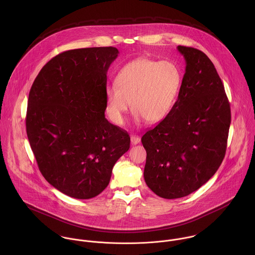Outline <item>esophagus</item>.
Here are the masks:
<instances>
[{"mask_svg":"<svg viewBox=\"0 0 255 255\" xmlns=\"http://www.w3.org/2000/svg\"><path fill=\"white\" fill-rule=\"evenodd\" d=\"M130 141L132 144H137L140 142V137L138 135L132 134V135H130Z\"/></svg>","mask_w":255,"mask_h":255,"instance_id":"esophagus-1","label":"esophagus"}]
</instances>
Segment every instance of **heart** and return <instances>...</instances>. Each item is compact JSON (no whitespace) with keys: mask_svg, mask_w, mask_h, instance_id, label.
<instances>
[{"mask_svg":"<svg viewBox=\"0 0 255 255\" xmlns=\"http://www.w3.org/2000/svg\"><path fill=\"white\" fill-rule=\"evenodd\" d=\"M182 82V71L172 61L133 60L119 71L116 86L106 87L107 113L115 124L123 125L131 102L137 121L144 119L149 124L158 123L174 107Z\"/></svg>","mask_w":255,"mask_h":255,"instance_id":"heart-1","label":"heart"}]
</instances>
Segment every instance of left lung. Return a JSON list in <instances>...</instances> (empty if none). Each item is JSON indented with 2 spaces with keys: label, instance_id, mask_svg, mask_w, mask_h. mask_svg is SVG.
<instances>
[{
  "label": "left lung",
  "instance_id": "8db88e82",
  "mask_svg": "<svg viewBox=\"0 0 255 255\" xmlns=\"http://www.w3.org/2000/svg\"><path fill=\"white\" fill-rule=\"evenodd\" d=\"M178 50L186 63L178 100L141 138L146 184L166 199L186 196L214 176L231 125L230 103L213 63L198 49Z\"/></svg>",
  "mask_w": 255,
  "mask_h": 255
}]
</instances>
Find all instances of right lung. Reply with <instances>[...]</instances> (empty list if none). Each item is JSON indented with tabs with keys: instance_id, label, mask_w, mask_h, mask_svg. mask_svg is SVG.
Instances as JSON below:
<instances>
[{
	"instance_id": "obj_1",
	"label": "right lung",
	"mask_w": 255,
	"mask_h": 255,
	"mask_svg": "<svg viewBox=\"0 0 255 255\" xmlns=\"http://www.w3.org/2000/svg\"><path fill=\"white\" fill-rule=\"evenodd\" d=\"M115 47L63 52L31 86L26 132L38 168L51 185L77 199L100 194L128 149V133L105 118L107 72Z\"/></svg>"
}]
</instances>
